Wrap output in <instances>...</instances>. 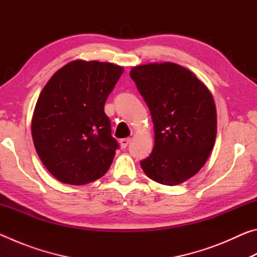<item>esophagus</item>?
Returning a JSON list of instances; mask_svg holds the SVG:
<instances>
[{
    "label": "esophagus",
    "mask_w": 257,
    "mask_h": 257,
    "mask_svg": "<svg viewBox=\"0 0 257 257\" xmlns=\"http://www.w3.org/2000/svg\"><path fill=\"white\" fill-rule=\"evenodd\" d=\"M129 142H130V138H123V139H121V141H120L121 147H122V149H125V147L128 146Z\"/></svg>",
    "instance_id": "esophagus-1"
}]
</instances>
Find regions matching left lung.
<instances>
[{"instance_id": "1", "label": "left lung", "mask_w": 257, "mask_h": 257, "mask_svg": "<svg viewBox=\"0 0 257 257\" xmlns=\"http://www.w3.org/2000/svg\"><path fill=\"white\" fill-rule=\"evenodd\" d=\"M130 77L154 124V149L141 167L159 184H181L201 170L214 146L216 111L212 94L193 72L176 63L135 67Z\"/></svg>"}]
</instances>
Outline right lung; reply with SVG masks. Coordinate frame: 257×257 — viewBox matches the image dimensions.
I'll use <instances>...</instances> for the list:
<instances>
[{
    "instance_id": "1",
    "label": "right lung",
    "mask_w": 257,
    "mask_h": 257,
    "mask_svg": "<svg viewBox=\"0 0 257 257\" xmlns=\"http://www.w3.org/2000/svg\"><path fill=\"white\" fill-rule=\"evenodd\" d=\"M123 68L76 60L52 76L35 106L32 135L43 164L59 181L85 185L105 175L119 149L104 104Z\"/></svg>"
}]
</instances>
